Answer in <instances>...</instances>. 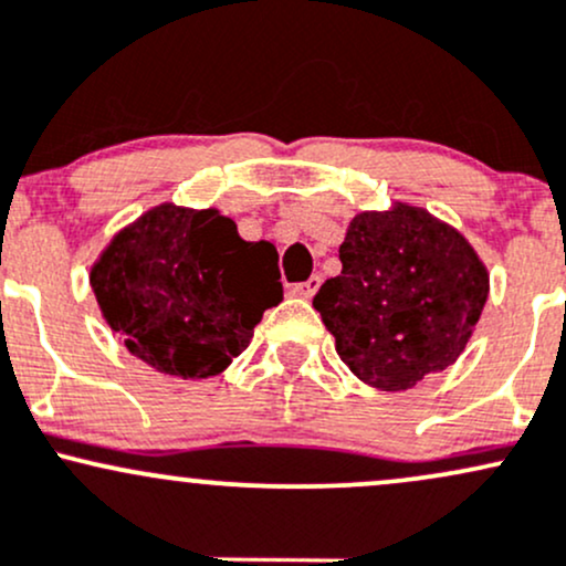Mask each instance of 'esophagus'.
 I'll return each mask as SVG.
<instances>
[{"instance_id": "esophagus-1", "label": "esophagus", "mask_w": 566, "mask_h": 566, "mask_svg": "<svg viewBox=\"0 0 566 566\" xmlns=\"http://www.w3.org/2000/svg\"><path fill=\"white\" fill-rule=\"evenodd\" d=\"M317 289H321V277L313 275V277H310V281L296 283V285H294V294H296V296H302V300H313Z\"/></svg>"}]
</instances>
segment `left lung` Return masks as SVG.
Wrapping results in <instances>:
<instances>
[{
    "instance_id": "left-lung-1",
    "label": "left lung",
    "mask_w": 566,
    "mask_h": 566,
    "mask_svg": "<svg viewBox=\"0 0 566 566\" xmlns=\"http://www.w3.org/2000/svg\"><path fill=\"white\" fill-rule=\"evenodd\" d=\"M339 262L313 304L360 382L409 390L460 358L489 296L486 264L465 234L392 202L355 216Z\"/></svg>"
}]
</instances>
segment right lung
Returning <instances> with one entry per match:
<instances>
[{"mask_svg":"<svg viewBox=\"0 0 566 566\" xmlns=\"http://www.w3.org/2000/svg\"><path fill=\"white\" fill-rule=\"evenodd\" d=\"M112 332L160 374L208 379L249 347L283 300L275 245L249 243L216 208L160 202L123 227L91 266Z\"/></svg>","mask_w":566,"mask_h":566,"instance_id":"add662e5","label":"right lung"}]
</instances>
